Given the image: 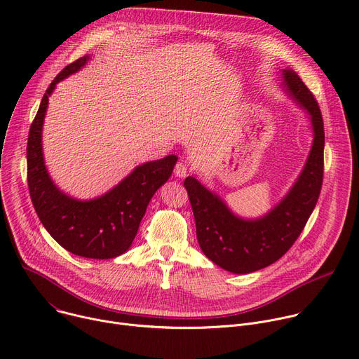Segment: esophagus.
<instances>
[{
    "mask_svg": "<svg viewBox=\"0 0 359 359\" xmlns=\"http://www.w3.org/2000/svg\"><path fill=\"white\" fill-rule=\"evenodd\" d=\"M175 175L177 177H186L187 176V165L184 162H177L175 165Z\"/></svg>",
    "mask_w": 359,
    "mask_h": 359,
    "instance_id": "1",
    "label": "esophagus"
}]
</instances>
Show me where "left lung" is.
I'll list each match as a JSON object with an SVG mask.
<instances>
[{
    "label": "left lung",
    "instance_id": "left-lung-1",
    "mask_svg": "<svg viewBox=\"0 0 359 359\" xmlns=\"http://www.w3.org/2000/svg\"><path fill=\"white\" fill-rule=\"evenodd\" d=\"M283 75L290 95L311 116L314 143L301 176L278 206L263 219L243 220L194 177L184 180L200 248L215 264L236 274L257 271L280 260L304 230L323 187L325 133L318 102L295 72Z\"/></svg>",
    "mask_w": 359,
    "mask_h": 359
}]
</instances>
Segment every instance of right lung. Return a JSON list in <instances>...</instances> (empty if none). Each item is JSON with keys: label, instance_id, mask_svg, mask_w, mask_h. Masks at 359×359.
Returning <instances> with one entry per match:
<instances>
[{"label": "right lung", "instance_id": "right-lung-1", "mask_svg": "<svg viewBox=\"0 0 359 359\" xmlns=\"http://www.w3.org/2000/svg\"><path fill=\"white\" fill-rule=\"evenodd\" d=\"M82 57L67 65L50 82L31 123L27 143V180L34 209L53 238L72 254L86 259H114L132 244L147 204L170 177L176 156L147 162L136 168L105 196L79 201L60 191L49 179L41 146L48 96L55 85L86 64Z\"/></svg>", "mask_w": 359, "mask_h": 359}]
</instances>
